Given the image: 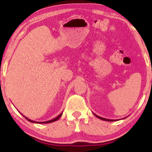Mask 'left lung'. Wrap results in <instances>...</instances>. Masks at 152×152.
<instances>
[{
    "instance_id": "1",
    "label": "left lung",
    "mask_w": 152,
    "mask_h": 152,
    "mask_svg": "<svg viewBox=\"0 0 152 152\" xmlns=\"http://www.w3.org/2000/svg\"><path fill=\"white\" fill-rule=\"evenodd\" d=\"M94 115L96 117V118H99V119L102 120V121H118V120H110V119H106V118H102V117H99V116L96 115V114H94ZM125 118H123V119H125Z\"/></svg>"
}]
</instances>
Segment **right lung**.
<instances>
[{
  "instance_id": "add662e5",
  "label": "right lung",
  "mask_w": 152,
  "mask_h": 152,
  "mask_svg": "<svg viewBox=\"0 0 152 152\" xmlns=\"http://www.w3.org/2000/svg\"><path fill=\"white\" fill-rule=\"evenodd\" d=\"M62 113H61V114L59 115L58 116H57L56 117V118H54V119H52V120H50V121H44V122H36V121H31V120H30V119H29V118H26V117H25L24 115H23V116H24V118H26V120H27L28 121H29V122H31V123H42H42H53V122H54V121H58V119H59L60 118H61V115H62Z\"/></svg>"
}]
</instances>
